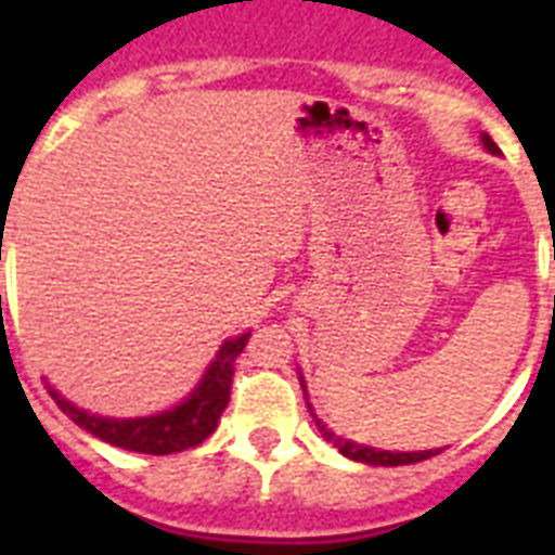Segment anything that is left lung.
<instances>
[{"instance_id": "left-lung-1", "label": "left lung", "mask_w": 555, "mask_h": 555, "mask_svg": "<svg viewBox=\"0 0 555 555\" xmlns=\"http://www.w3.org/2000/svg\"><path fill=\"white\" fill-rule=\"evenodd\" d=\"M481 143H483V150L490 152V155H499L501 152L490 134H481ZM299 383H302V391H308V386H305L302 377H299ZM305 400H308V395H305ZM308 412H311L313 423H317V429L322 431V438L328 440V443H334V447H337L346 457H351V461H360V464L403 466V464H417V461H426V457H435L440 452V449H426V452H388V449H374V447H365V443H354V440L337 438V435H334V431H331L328 426L320 421V417H317V412H313L311 403H308Z\"/></svg>"}]
</instances>
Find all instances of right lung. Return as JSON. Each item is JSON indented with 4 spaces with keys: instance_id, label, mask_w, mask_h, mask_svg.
Listing matches in <instances>:
<instances>
[{
    "instance_id": "right-lung-1",
    "label": "right lung",
    "mask_w": 555,
    "mask_h": 555,
    "mask_svg": "<svg viewBox=\"0 0 555 555\" xmlns=\"http://www.w3.org/2000/svg\"><path fill=\"white\" fill-rule=\"evenodd\" d=\"M247 339H250V331L224 339L212 357V363L201 374L198 386L167 412L146 414V417H103V414H91L68 403L54 386H48V395L54 397L56 405L80 429L91 431L94 438L106 440L112 447L143 452V455H172L181 449L198 447L201 440H207L216 431L221 412L230 403L235 357L242 354Z\"/></svg>"
}]
</instances>
